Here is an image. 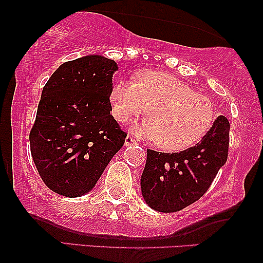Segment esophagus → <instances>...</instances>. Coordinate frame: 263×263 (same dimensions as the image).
Returning <instances> with one entry per match:
<instances>
[{
  "mask_svg": "<svg viewBox=\"0 0 263 263\" xmlns=\"http://www.w3.org/2000/svg\"><path fill=\"white\" fill-rule=\"evenodd\" d=\"M136 143H137V142H136V140L132 137V136H127V137H126L125 140L126 146H131V144H136Z\"/></svg>",
  "mask_w": 263,
  "mask_h": 263,
  "instance_id": "34e87169",
  "label": "esophagus"
}]
</instances>
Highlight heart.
<instances>
[{
    "mask_svg": "<svg viewBox=\"0 0 263 263\" xmlns=\"http://www.w3.org/2000/svg\"><path fill=\"white\" fill-rule=\"evenodd\" d=\"M108 100L119 122L135 119L147 107V119L138 127V135L156 141L158 148L170 152L194 146L204 137L214 119L213 102L208 96L163 71H137L134 83L117 80Z\"/></svg>",
    "mask_w": 263,
    "mask_h": 263,
    "instance_id": "heart-1",
    "label": "heart"
}]
</instances>
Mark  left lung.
Returning a JSON list of instances; mask_svg holds the SVG:
<instances>
[{"instance_id":"obj_1","label":"left lung","mask_w":263,"mask_h":263,"mask_svg":"<svg viewBox=\"0 0 263 263\" xmlns=\"http://www.w3.org/2000/svg\"><path fill=\"white\" fill-rule=\"evenodd\" d=\"M229 132V120L219 116L194 147L172 155L147 149L141 177L146 203L161 213H176L199 200L228 159Z\"/></svg>"}]
</instances>
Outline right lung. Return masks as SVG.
I'll list each match as a JSON object with an SVG mask.
<instances>
[{
    "label": "right lung",
    "mask_w": 263,
    "mask_h": 263,
    "mask_svg": "<svg viewBox=\"0 0 263 263\" xmlns=\"http://www.w3.org/2000/svg\"><path fill=\"white\" fill-rule=\"evenodd\" d=\"M114 60L87 55L62 64L42 91L29 134L31 155L45 185L63 197L90 192L126 140L110 114Z\"/></svg>",
    "instance_id": "obj_1"
}]
</instances>
